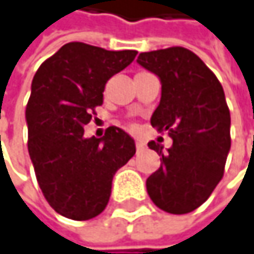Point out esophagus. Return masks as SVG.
<instances>
[{"mask_svg": "<svg viewBox=\"0 0 254 254\" xmlns=\"http://www.w3.org/2000/svg\"><path fill=\"white\" fill-rule=\"evenodd\" d=\"M135 147H136V151L139 152V151H142L145 148V144L141 141V139H136V142H135Z\"/></svg>", "mask_w": 254, "mask_h": 254, "instance_id": "34e87169", "label": "esophagus"}]
</instances>
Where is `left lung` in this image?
I'll use <instances>...</instances> for the list:
<instances>
[{
	"mask_svg": "<svg viewBox=\"0 0 254 254\" xmlns=\"http://www.w3.org/2000/svg\"><path fill=\"white\" fill-rule=\"evenodd\" d=\"M136 62L161 81V100L151 125L173 139L167 151L148 142L161 155V166L147 179V192L166 212H192L221 182L231 147L222 85L202 59L182 46L142 52Z\"/></svg>",
	"mask_w": 254,
	"mask_h": 254,
	"instance_id": "left-lung-1",
	"label": "left lung"
}]
</instances>
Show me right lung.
Wrapping results in <instances>:
<instances>
[{
    "label": "right lung",
    "instance_id": "add662e5",
    "mask_svg": "<svg viewBox=\"0 0 254 254\" xmlns=\"http://www.w3.org/2000/svg\"><path fill=\"white\" fill-rule=\"evenodd\" d=\"M136 54L69 42L36 71L26 107L29 155L42 193L62 217L102 214L113 176L135 154L125 130L109 127L103 138H85L84 127L103 104L106 82Z\"/></svg>",
    "mask_w": 254,
    "mask_h": 254
}]
</instances>
